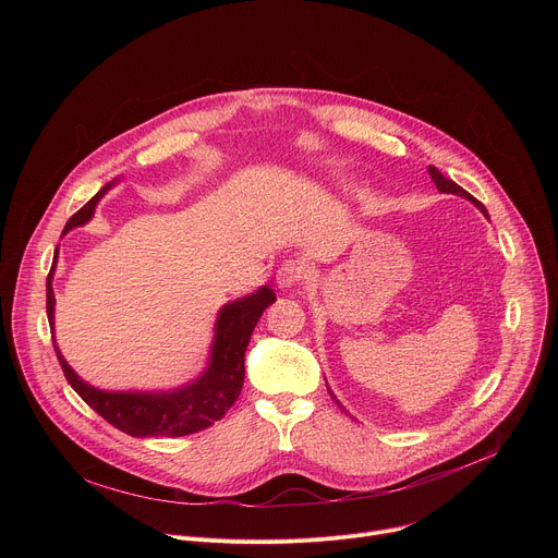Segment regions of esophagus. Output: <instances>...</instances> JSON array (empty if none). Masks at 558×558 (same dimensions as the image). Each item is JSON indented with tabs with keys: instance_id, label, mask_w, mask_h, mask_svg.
Returning a JSON list of instances; mask_svg holds the SVG:
<instances>
[{
	"instance_id": "34e87169",
	"label": "esophagus",
	"mask_w": 558,
	"mask_h": 558,
	"mask_svg": "<svg viewBox=\"0 0 558 558\" xmlns=\"http://www.w3.org/2000/svg\"><path fill=\"white\" fill-rule=\"evenodd\" d=\"M308 267L300 260H287L280 265L278 274H276V280L280 284V289H291V287H298L302 284L306 278H308Z\"/></svg>"
}]
</instances>
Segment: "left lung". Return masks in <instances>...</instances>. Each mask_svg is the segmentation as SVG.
<instances>
[{
	"label": "left lung",
	"instance_id": "obj_1",
	"mask_svg": "<svg viewBox=\"0 0 558 558\" xmlns=\"http://www.w3.org/2000/svg\"><path fill=\"white\" fill-rule=\"evenodd\" d=\"M428 172H430V179H433V183L437 185V190H439V192H444V194H457V196H463V198H468L470 203H474V205H476V209H482L484 214H488V211H486V207H484V203L476 201L472 194H468V192H465L463 187H459L454 181L446 179L437 168H433V166H430V168H428ZM327 388H329V386H327ZM329 392H331V388H329ZM331 397L336 400V395H333V392H331ZM336 404L342 409V404H340L338 400H336ZM342 411H344V409H342Z\"/></svg>",
	"mask_w": 558,
	"mask_h": 558
}]
</instances>
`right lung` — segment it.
<instances>
[{"label":"right lung","instance_id":"right-lung-1","mask_svg":"<svg viewBox=\"0 0 558 558\" xmlns=\"http://www.w3.org/2000/svg\"><path fill=\"white\" fill-rule=\"evenodd\" d=\"M110 187L112 183L104 185L65 222L63 231L88 222L95 214V205ZM54 263L57 250L52 269L46 280V313L50 325L54 317ZM274 302L276 293L269 287H263L247 298L225 304L216 320V338L207 371L190 386L172 392H106L88 386L84 379H78V375L68 366V362L59 353L57 344L54 353L68 384L95 413H99L114 428L132 437H185L209 428L238 400L245 381V351L250 338L260 320L263 311Z\"/></svg>","mask_w":558,"mask_h":558}]
</instances>
